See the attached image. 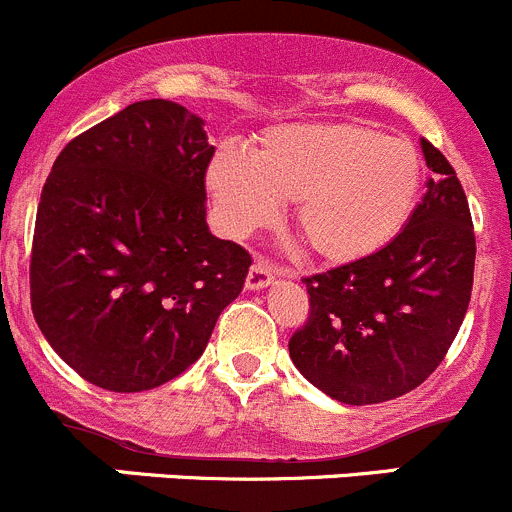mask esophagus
<instances>
[{
  "label": "esophagus",
  "instance_id": "obj_1",
  "mask_svg": "<svg viewBox=\"0 0 512 512\" xmlns=\"http://www.w3.org/2000/svg\"><path fill=\"white\" fill-rule=\"evenodd\" d=\"M273 278H276V271L271 268V263L258 258V261H254V266H251L249 276H246V288L249 291H261V288L271 286Z\"/></svg>",
  "mask_w": 512,
  "mask_h": 512
}]
</instances>
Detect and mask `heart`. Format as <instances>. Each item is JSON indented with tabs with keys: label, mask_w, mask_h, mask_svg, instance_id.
I'll list each match as a JSON object with an SVG mask.
<instances>
[{
	"label": "heart",
	"mask_w": 512,
	"mask_h": 512,
	"mask_svg": "<svg viewBox=\"0 0 512 512\" xmlns=\"http://www.w3.org/2000/svg\"><path fill=\"white\" fill-rule=\"evenodd\" d=\"M221 231L246 239L281 216L323 261L351 263L391 244L411 219L421 161L408 141L351 121L276 124L251 154L221 146L206 169Z\"/></svg>",
	"instance_id": "heart-1"
}]
</instances>
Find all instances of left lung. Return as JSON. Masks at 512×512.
Returning <instances> with one entry per match:
<instances>
[{
	"label": "left lung",
	"mask_w": 512,
	"mask_h": 512,
	"mask_svg": "<svg viewBox=\"0 0 512 512\" xmlns=\"http://www.w3.org/2000/svg\"><path fill=\"white\" fill-rule=\"evenodd\" d=\"M401 234L361 261L303 278L306 326L288 341L303 378L333 401L371 406L421 386L458 336L470 303L475 236L468 199L443 154Z\"/></svg>",
	"instance_id": "1"
}]
</instances>
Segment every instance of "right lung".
Masks as SVG:
<instances>
[{
    "label": "right lung",
    "mask_w": 512,
    "mask_h": 512,
    "mask_svg": "<svg viewBox=\"0 0 512 512\" xmlns=\"http://www.w3.org/2000/svg\"><path fill=\"white\" fill-rule=\"evenodd\" d=\"M204 121L166 99L129 104L69 141L34 226L32 311L84 381L151 391L204 353L251 256L206 224Z\"/></svg>",
    "instance_id": "obj_1"
}]
</instances>
